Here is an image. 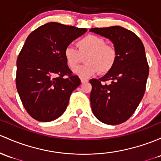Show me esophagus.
Here are the masks:
<instances>
[{"label": "esophagus", "instance_id": "esophagus-1", "mask_svg": "<svg viewBox=\"0 0 161 161\" xmlns=\"http://www.w3.org/2000/svg\"><path fill=\"white\" fill-rule=\"evenodd\" d=\"M88 79H84V78H81V82H82V83H86V82H88Z\"/></svg>", "mask_w": 161, "mask_h": 161}]
</instances>
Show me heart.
Returning <instances> with one entry per match:
<instances>
[{
	"mask_svg": "<svg viewBox=\"0 0 161 161\" xmlns=\"http://www.w3.org/2000/svg\"><path fill=\"white\" fill-rule=\"evenodd\" d=\"M75 48L68 46L64 50V58L70 69H75L85 58L86 65L77 68L74 72L81 77H89L99 72L106 74L114 66L117 58L116 48L106 44L102 37L88 35L76 42Z\"/></svg>",
	"mask_w": 161,
	"mask_h": 161,
	"instance_id": "b5f03b06",
	"label": "heart"
}]
</instances>
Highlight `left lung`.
Masks as SVG:
<instances>
[{"mask_svg":"<svg viewBox=\"0 0 161 161\" xmlns=\"http://www.w3.org/2000/svg\"><path fill=\"white\" fill-rule=\"evenodd\" d=\"M89 31L109 38L117 53L109 72L89 81L92 111L106 124H120L133 114L144 95L149 75L144 46L137 35L120 26L91 28Z\"/></svg>","mask_w":161,"mask_h":161,"instance_id":"left-lung-1","label":"left lung"}]
</instances>
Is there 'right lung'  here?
<instances>
[{
	"label": "right lung",
	"instance_id": "obj_1",
	"mask_svg": "<svg viewBox=\"0 0 161 161\" xmlns=\"http://www.w3.org/2000/svg\"><path fill=\"white\" fill-rule=\"evenodd\" d=\"M86 28L50 22L32 31L17 59L16 87L24 107L36 120L50 122L66 109L81 83L68 67L64 50Z\"/></svg>",
	"mask_w": 161,
	"mask_h": 161
}]
</instances>
